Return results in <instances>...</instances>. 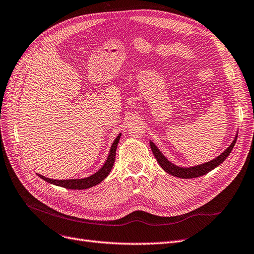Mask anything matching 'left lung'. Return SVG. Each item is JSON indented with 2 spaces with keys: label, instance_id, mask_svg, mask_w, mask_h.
Here are the masks:
<instances>
[{
  "label": "left lung",
  "instance_id": "8db88e82",
  "mask_svg": "<svg viewBox=\"0 0 254 254\" xmlns=\"http://www.w3.org/2000/svg\"><path fill=\"white\" fill-rule=\"evenodd\" d=\"M236 139H237V135L235 136V139L233 140L231 145H230L229 147L217 158L213 159L212 161H209V162H205L203 164L191 166V167H180L173 164L171 161H168L166 159L165 156L162 155V152L159 150V148L155 145V143H152L151 141L149 143H150V147H151L153 156H155V158L157 159L160 166L162 167L167 174L178 177V178H182V179H191V178H197V177H200L207 174L212 170H214L215 167H217L218 165H220L222 162H224L230 155V152L232 151L234 145L236 143Z\"/></svg>",
  "mask_w": 254,
  "mask_h": 254
}]
</instances>
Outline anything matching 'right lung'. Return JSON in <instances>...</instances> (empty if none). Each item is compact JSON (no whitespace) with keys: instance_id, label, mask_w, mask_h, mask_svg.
<instances>
[{"instance_id":"1","label":"right lung","mask_w":254,"mask_h":254,"mask_svg":"<svg viewBox=\"0 0 254 254\" xmlns=\"http://www.w3.org/2000/svg\"><path fill=\"white\" fill-rule=\"evenodd\" d=\"M121 137V133L117 136V139L114 140L111 149L109 152V156L107 158L105 164L102 166L101 170L98 172H96L95 174H93L90 177H87V178L83 179H67V180H54V179H50L44 177L42 175L37 174L38 176L40 177L41 179H43L44 181H47L51 184H54V186L57 187H61V188H65L68 190H84V189H90L94 186H97L98 183H101L107 176L109 175V173L112 170V166L114 164L115 161V153H117V147L118 144L120 141Z\"/></svg>"}]
</instances>
